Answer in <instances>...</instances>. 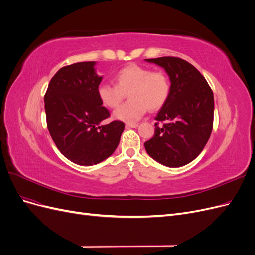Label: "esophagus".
I'll list each match as a JSON object with an SVG mask.
<instances>
[{
  "mask_svg": "<svg viewBox=\"0 0 255 255\" xmlns=\"http://www.w3.org/2000/svg\"><path fill=\"white\" fill-rule=\"evenodd\" d=\"M138 127V123H127L126 128H137Z\"/></svg>",
  "mask_w": 255,
  "mask_h": 255,
  "instance_id": "34e87169",
  "label": "esophagus"
}]
</instances>
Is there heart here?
Wrapping results in <instances>:
<instances>
[{"label":"heart","mask_w":255,"mask_h":255,"mask_svg":"<svg viewBox=\"0 0 255 255\" xmlns=\"http://www.w3.org/2000/svg\"><path fill=\"white\" fill-rule=\"evenodd\" d=\"M170 89V79L164 71L130 64L115 74V85H100L98 97L103 106L116 109L128 92L129 101L114 112V118L129 123L139 120L148 109L159 110L168 100Z\"/></svg>","instance_id":"heart-1"}]
</instances>
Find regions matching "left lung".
Segmentation results:
<instances>
[{
    "label": "left lung",
    "mask_w": 255,
    "mask_h": 255,
    "mask_svg": "<svg viewBox=\"0 0 255 255\" xmlns=\"http://www.w3.org/2000/svg\"><path fill=\"white\" fill-rule=\"evenodd\" d=\"M165 69L170 95L155 120V132L144 142L149 155L167 167L194 160L210 139L214 122V96L204 76L188 61L165 56L145 59ZM159 122H165L163 126Z\"/></svg>",
    "instance_id": "8db88e82"
}]
</instances>
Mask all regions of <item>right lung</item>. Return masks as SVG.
I'll use <instances>...</instances> for the list:
<instances>
[{
  "mask_svg": "<svg viewBox=\"0 0 255 255\" xmlns=\"http://www.w3.org/2000/svg\"><path fill=\"white\" fill-rule=\"evenodd\" d=\"M96 61H83L60 68L44 95L47 126L57 149L72 163L92 166L110 157L117 148L125 123L110 117L102 106L98 88L102 81L95 71Z\"/></svg>",
  "mask_w": 255,
  "mask_h": 255,
  "instance_id": "1",
  "label": "right lung"
}]
</instances>
